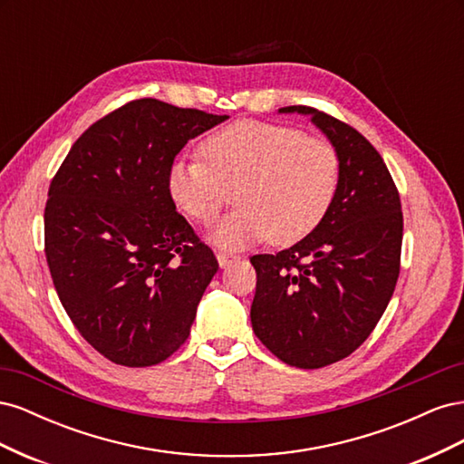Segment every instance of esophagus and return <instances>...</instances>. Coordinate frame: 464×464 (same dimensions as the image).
<instances>
[{
    "label": "esophagus",
    "mask_w": 464,
    "mask_h": 464,
    "mask_svg": "<svg viewBox=\"0 0 464 464\" xmlns=\"http://www.w3.org/2000/svg\"><path fill=\"white\" fill-rule=\"evenodd\" d=\"M217 261H218L220 269H227V266H230L232 263L240 261V257H237V256H228V254H217Z\"/></svg>",
    "instance_id": "obj_1"
}]
</instances>
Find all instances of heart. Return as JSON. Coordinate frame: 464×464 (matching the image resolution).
<instances>
[{"mask_svg": "<svg viewBox=\"0 0 464 464\" xmlns=\"http://www.w3.org/2000/svg\"><path fill=\"white\" fill-rule=\"evenodd\" d=\"M202 160H176L168 172L174 203L199 224L213 222L234 189L236 210L210 230L220 249L240 251L271 236L296 244L325 220L341 186V159L296 128L244 120L201 143Z\"/></svg>", "mask_w": 464, "mask_h": 464, "instance_id": "obj_1", "label": "heart"}]
</instances>
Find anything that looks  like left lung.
Segmentation results:
<instances>
[{"mask_svg": "<svg viewBox=\"0 0 464 464\" xmlns=\"http://www.w3.org/2000/svg\"><path fill=\"white\" fill-rule=\"evenodd\" d=\"M341 159V186L319 227L276 256H254L251 327L288 366L315 370L353 354L368 339L395 290L402 244L401 199L383 159L354 128L310 106Z\"/></svg>", "mask_w": 464, "mask_h": 464, "instance_id": "8db88e82", "label": "left lung"}]
</instances>
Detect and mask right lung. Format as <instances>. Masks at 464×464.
Wrapping results in <instances>:
<instances>
[{
	"mask_svg": "<svg viewBox=\"0 0 464 464\" xmlns=\"http://www.w3.org/2000/svg\"><path fill=\"white\" fill-rule=\"evenodd\" d=\"M228 116L141 98L98 120L52 179L44 210L55 292L85 341L130 368L186 343L218 271L168 191L189 139Z\"/></svg>",
	"mask_w": 464,
	"mask_h": 464,
	"instance_id": "right-lung-1",
	"label": "right lung"
}]
</instances>
